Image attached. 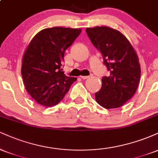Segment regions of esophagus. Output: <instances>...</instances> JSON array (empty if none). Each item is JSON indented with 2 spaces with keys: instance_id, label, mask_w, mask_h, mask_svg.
<instances>
[{
  "instance_id": "obj_1",
  "label": "esophagus",
  "mask_w": 158,
  "mask_h": 158,
  "mask_svg": "<svg viewBox=\"0 0 158 158\" xmlns=\"http://www.w3.org/2000/svg\"><path fill=\"white\" fill-rule=\"evenodd\" d=\"M81 79H88L89 77H88V76H81Z\"/></svg>"
}]
</instances>
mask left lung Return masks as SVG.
<instances>
[{
  "mask_svg": "<svg viewBox=\"0 0 158 158\" xmlns=\"http://www.w3.org/2000/svg\"><path fill=\"white\" fill-rule=\"evenodd\" d=\"M94 46L101 52L110 71L102 79V88L95 93L98 104L107 109L123 106L135 94L140 78L138 56L120 32L108 27L87 28Z\"/></svg>",
  "mask_w": 158,
  "mask_h": 158,
  "instance_id": "left-lung-1",
  "label": "left lung"
}]
</instances>
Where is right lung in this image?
<instances>
[{
    "label": "right lung",
    "instance_id": "obj_1",
    "mask_svg": "<svg viewBox=\"0 0 158 158\" xmlns=\"http://www.w3.org/2000/svg\"><path fill=\"white\" fill-rule=\"evenodd\" d=\"M81 32V29L47 28L38 32L27 46L21 75L27 91L39 104L57 105L77 81V77L65 76L61 67L65 50Z\"/></svg>",
    "mask_w": 158,
    "mask_h": 158
}]
</instances>
